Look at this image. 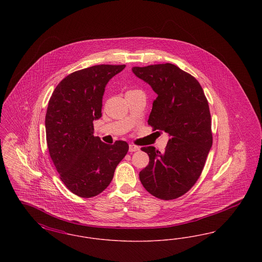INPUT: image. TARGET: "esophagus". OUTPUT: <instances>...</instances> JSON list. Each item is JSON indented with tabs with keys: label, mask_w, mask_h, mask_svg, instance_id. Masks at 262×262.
Segmentation results:
<instances>
[{
	"label": "esophagus",
	"mask_w": 262,
	"mask_h": 262,
	"mask_svg": "<svg viewBox=\"0 0 262 262\" xmlns=\"http://www.w3.org/2000/svg\"><path fill=\"white\" fill-rule=\"evenodd\" d=\"M139 150V147L137 146V145H135V144H129V147H128V151L129 152H136V151H138Z\"/></svg>",
	"instance_id": "esophagus-1"
}]
</instances>
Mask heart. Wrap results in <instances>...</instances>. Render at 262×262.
I'll use <instances>...</instances> for the list:
<instances>
[{
	"instance_id": "heart-1",
	"label": "heart",
	"mask_w": 262,
	"mask_h": 262,
	"mask_svg": "<svg viewBox=\"0 0 262 262\" xmlns=\"http://www.w3.org/2000/svg\"><path fill=\"white\" fill-rule=\"evenodd\" d=\"M138 90H128L127 92H126V94H129V93H134V92H137Z\"/></svg>"
}]
</instances>
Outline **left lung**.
Listing matches in <instances>:
<instances>
[{
	"instance_id": "obj_1",
	"label": "left lung",
	"mask_w": 262,
	"mask_h": 262,
	"mask_svg": "<svg viewBox=\"0 0 262 262\" xmlns=\"http://www.w3.org/2000/svg\"><path fill=\"white\" fill-rule=\"evenodd\" d=\"M133 73L157 94L148 125L170 137L163 152L141 148L149 164L139 172L140 182L157 199H178L196 183L211 148L208 101L200 82L173 63L134 67Z\"/></svg>"
}]
</instances>
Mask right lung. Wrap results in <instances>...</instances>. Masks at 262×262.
Segmentation results:
<instances>
[{
    "instance_id": "obj_1",
    "label": "right lung",
    "mask_w": 262,
    "mask_h": 262,
    "mask_svg": "<svg viewBox=\"0 0 262 262\" xmlns=\"http://www.w3.org/2000/svg\"><path fill=\"white\" fill-rule=\"evenodd\" d=\"M125 64H97L66 76L51 96L45 118L46 139L60 179L73 193L93 198L113 180L128 144H106L94 137V120L102 116L106 84Z\"/></svg>"
}]
</instances>
